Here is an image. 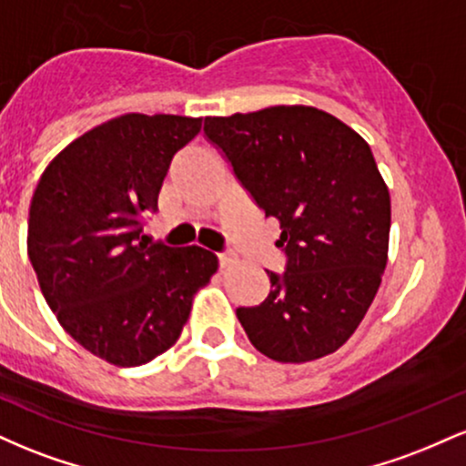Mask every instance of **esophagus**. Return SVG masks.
Masks as SVG:
<instances>
[{
  "instance_id": "obj_1",
  "label": "esophagus",
  "mask_w": 466,
  "mask_h": 466,
  "mask_svg": "<svg viewBox=\"0 0 466 466\" xmlns=\"http://www.w3.org/2000/svg\"><path fill=\"white\" fill-rule=\"evenodd\" d=\"M237 263V256L232 254V251H226V254H218V265L223 267V269H228V267H232Z\"/></svg>"
}]
</instances>
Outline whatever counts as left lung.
<instances>
[{
    "instance_id": "left-lung-1",
    "label": "left lung",
    "mask_w": 466,
    "mask_h": 466,
    "mask_svg": "<svg viewBox=\"0 0 466 466\" xmlns=\"http://www.w3.org/2000/svg\"><path fill=\"white\" fill-rule=\"evenodd\" d=\"M265 217L280 221L287 271L269 274L258 307L237 309L256 350L282 363L330 355L350 339L381 285L390 190L370 147L339 117L309 105L206 117Z\"/></svg>"
}]
</instances>
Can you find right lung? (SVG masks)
<instances>
[{"label":"right lung","mask_w":466,"mask_h":466,"mask_svg":"<svg viewBox=\"0 0 466 466\" xmlns=\"http://www.w3.org/2000/svg\"><path fill=\"white\" fill-rule=\"evenodd\" d=\"M203 117L125 114L69 142L30 203L28 256L67 335L106 363L142 366L179 339L195 293L217 274L212 251L147 245L173 155Z\"/></svg>","instance_id":"add662e5"}]
</instances>
